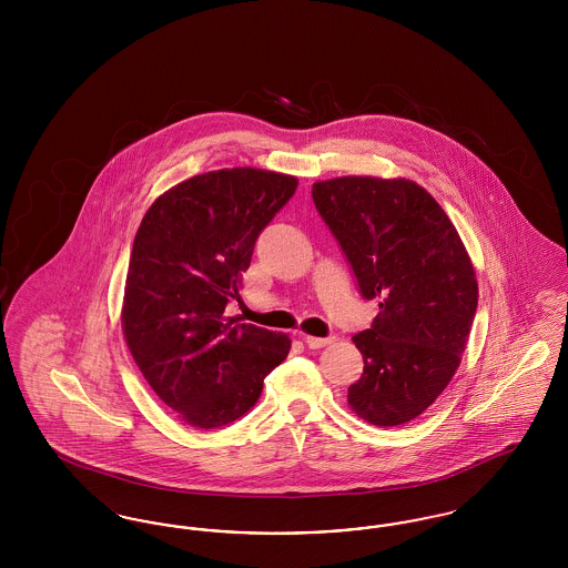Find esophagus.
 <instances>
[{"mask_svg":"<svg viewBox=\"0 0 568 568\" xmlns=\"http://www.w3.org/2000/svg\"><path fill=\"white\" fill-rule=\"evenodd\" d=\"M302 341L308 349H322L332 343V338H320V336H308V334H302Z\"/></svg>","mask_w":568,"mask_h":568,"instance_id":"1","label":"esophagus"}]
</instances>
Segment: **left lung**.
<instances>
[{"mask_svg": "<svg viewBox=\"0 0 568 568\" xmlns=\"http://www.w3.org/2000/svg\"><path fill=\"white\" fill-rule=\"evenodd\" d=\"M313 202L362 296L381 300L373 325L353 336L364 373L347 403L373 426H403L433 405L462 362L479 296L468 251L438 202L408 179L317 181Z\"/></svg>", "mask_w": 568, "mask_h": 568, "instance_id": "8db88e82", "label": "left lung"}]
</instances>
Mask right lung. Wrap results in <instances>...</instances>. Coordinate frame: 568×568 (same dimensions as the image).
Segmentation results:
<instances>
[{"label": "right lung", "mask_w": 568, "mask_h": 568, "mask_svg": "<svg viewBox=\"0 0 568 568\" xmlns=\"http://www.w3.org/2000/svg\"><path fill=\"white\" fill-rule=\"evenodd\" d=\"M297 187L296 176L225 168L162 193L135 232L121 308L123 336L163 405L200 430L257 403L292 349L287 334L225 315L241 300L253 246Z\"/></svg>", "instance_id": "1"}]
</instances>
